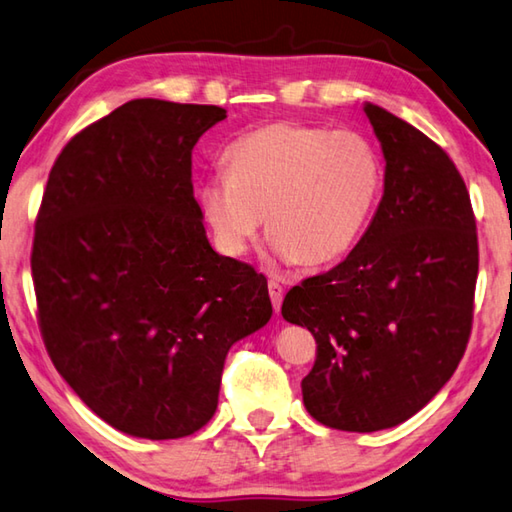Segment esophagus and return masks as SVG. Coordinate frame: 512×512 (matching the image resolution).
<instances>
[{
  "label": "esophagus",
  "instance_id": "1",
  "mask_svg": "<svg viewBox=\"0 0 512 512\" xmlns=\"http://www.w3.org/2000/svg\"><path fill=\"white\" fill-rule=\"evenodd\" d=\"M268 295H271V302H273V309L280 311L282 300H284V288L277 284V282H268Z\"/></svg>",
  "mask_w": 512,
  "mask_h": 512
}]
</instances>
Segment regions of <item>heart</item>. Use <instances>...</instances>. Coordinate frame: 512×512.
Instances as JSON below:
<instances>
[{
    "instance_id": "b5f03b06",
    "label": "heart",
    "mask_w": 512,
    "mask_h": 512,
    "mask_svg": "<svg viewBox=\"0 0 512 512\" xmlns=\"http://www.w3.org/2000/svg\"><path fill=\"white\" fill-rule=\"evenodd\" d=\"M226 174L201 183L199 203L219 250L246 255L266 217L284 262L318 266L356 244L383 190V159L356 129L271 123L232 141Z\"/></svg>"
}]
</instances>
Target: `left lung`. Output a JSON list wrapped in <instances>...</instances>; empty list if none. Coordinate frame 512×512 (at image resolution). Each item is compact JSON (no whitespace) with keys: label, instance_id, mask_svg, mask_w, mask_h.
<instances>
[{"label":"left lung","instance_id":"1","mask_svg":"<svg viewBox=\"0 0 512 512\" xmlns=\"http://www.w3.org/2000/svg\"><path fill=\"white\" fill-rule=\"evenodd\" d=\"M383 145L385 192L345 262L286 293L284 320L315 338L302 380L315 421L376 432L414 416L466 353L479 273L470 194L443 147L365 105Z\"/></svg>","mask_w":512,"mask_h":512}]
</instances>
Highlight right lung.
<instances>
[{
	"instance_id": "obj_1",
	"label": "right lung",
	"mask_w": 512,
	"mask_h": 512,
	"mask_svg": "<svg viewBox=\"0 0 512 512\" xmlns=\"http://www.w3.org/2000/svg\"><path fill=\"white\" fill-rule=\"evenodd\" d=\"M224 118L125 102L64 145L35 219L44 347L91 412L141 439L201 430L228 349L273 313L266 277L212 250L194 199L192 147Z\"/></svg>"
}]
</instances>
